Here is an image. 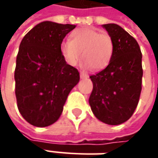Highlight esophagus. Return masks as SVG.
<instances>
[{"instance_id": "34e87169", "label": "esophagus", "mask_w": 158, "mask_h": 158, "mask_svg": "<svg viewBox=\"0 0 158 158\" xmlns=\"http://www.w3.org/2000/svg\"><path fill=\"white\" fill-rule=\"evenodd\" d=\"M80 77H81L82 79H84V78H88L89 75L88 74H86V73H84V72H82V71H81V72H80Z\"/></svg>"}]
</instances>
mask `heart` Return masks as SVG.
Here are the masks:
<instances>
[{
    "mask_svg": "<svg viewBox=\"0 0 158 158\" xmlns=\"http://www.w3.org/2000/svg\"><path fill=\"white\" fill-rule=\"evenodd\" d=\"M112 52L113 42L111 36L90 27L74 31L71 33V40H65L60 44V52L67 63L76 66L82 56V65L93 70L106 68Z\"/></svg>",
    "mask_w": 158,
    "mask_h": 158,
    "instance_id": "b5f03b06",
    "label": "heart"
}]
</instances>
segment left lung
Masks as SVG:
<instances>
[{"mask_svg":"<svg viewBox=\"0 0 158 158\" xmlns=\"http://www.w3.org/2000/svg\"><path fill=\"white\" fill-rule=\"evenodd\" d=\"M113 42L111 60L105 69L89 76L93 89L89 103L94 115L108 125L131 118L142 91V52L135 38L115 23L104 24Z\"/></svg>","mask_w":158,"mask_h":158,"instance_id":"obj_1","label":"left lung"}]
</instances>
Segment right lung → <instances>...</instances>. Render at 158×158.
I'll return each instance as SVG.
<instances>
[{"instance_id":"obj_1","label":"right lung","mask_w":158,"mask_h":158,"mask_svg":"<svg viewBox=\"0 0 158 158\" xmlns=\"http://www.w3.org/2000/svg\"><path fill=\"white\" fill-rule=\"evenodd\" d=\"M76 25L42 22L22 40L15 69V98L23 118L44 127L57 121L71 89L80 80L67 64L60 44Z\"/></svg>"}]
</instances>
